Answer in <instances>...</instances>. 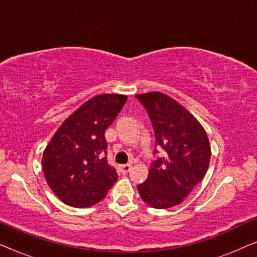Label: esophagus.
Returning a JSON list of instances; mask_svg holds the SVG:
<instances>
[{
    "label": "esophagus",
    "instance_id": "34e87169",
    "mask_svg": "<svg viewBox=\"0 0 257 257\" xmlns=\"http://www.w3.org/2000/svg\"><path fill=\"white\" fill-rule=\"evenodd\" d=\"M131 165H120V166H119V171H120V173H122V174H126L127 173V172H130V170H131Z\"/></svg>",
    "mask_w": 257,
    "mask_h": 257
}]
</instances>
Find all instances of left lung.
<instances>
[{
	"mask_svg": "<svg viewBox=\"0 0 257 257\" xmlns=\"http://www.w3.org/2000/svg\"><path fill=\"white\" fill-rule=\"evenodd\" d=\"M152 122L156 150L164 156L152 161L149 177L137 186L144 201L164 209L184 201L207 173L210 145L205 128L186 108L161 92L137 94Z\"/></svg>",
	"mask_w": 257,
	"mask_h": 257,
	"instance_id": "left-lung-1",
	"label": "left lung"
}]
</instances>
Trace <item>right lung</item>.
Wrapping results in <instances>:
<instances>
[{"mask_svg":"<svg viewBox=\"0 0 257 257\" xmlns=\"http://www.w3.org/2000/svg\"><path fill=\"white\" fill-rule=\"evenodd\" d=\"M127 97L98 94L59 126L42 158L44 177L57 198L71 207H91L105 198L117 181L107 163L104 132Z\"/></svg>","mask_w":257,"mask_h":257,"instance_id":"right-lung-1","label":"right lung"}]
</instances>
